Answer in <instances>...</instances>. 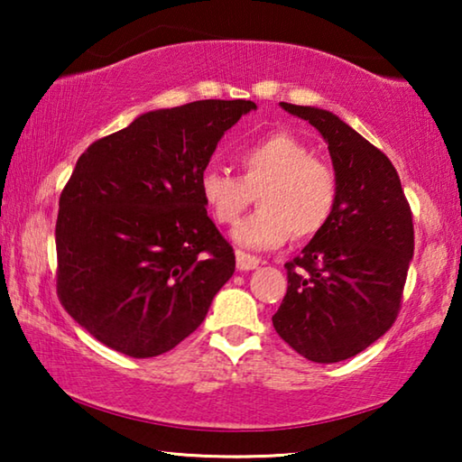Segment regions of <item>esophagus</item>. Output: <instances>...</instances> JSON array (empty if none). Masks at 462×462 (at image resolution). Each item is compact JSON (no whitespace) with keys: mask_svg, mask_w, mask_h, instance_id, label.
Instances as JSON below:
<instances>
[{"mask_svg":"<svg viewBox=\"0 0 462 462\" xmlns=\"http://www.w3.org/2000/svg\"><path fill=\"white\" fill-rule=\"evenodd\" d=\"M261 264V259H256V256L253 254H246L242 253V250H238L236 253V267L238 271H253Z\"/></svg>","mask_w":462,"mask_h":462,"instance_id":"34e87169","label":"esophagus"}]
</instances>
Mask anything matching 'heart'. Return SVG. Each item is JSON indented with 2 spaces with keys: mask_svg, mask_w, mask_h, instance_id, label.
<instances>
[{
  "mask_svg": "<svg viewBox=\"0 0 462 462\" xmlns=\"http://www.w3.org/2000/svg\"><path fill=\"white\" fill-rule=\"evenodd\" d=\"M240 177L206 169L199 195L216 224L238 220L256 195L259 209L232 230L238 246L264 250L291 238H311L326 228L338 201L334 171L311 156L308 144L289 132H273L236 154Z\"/></svg>",
  "mask_w": 462,
  "mask_h": 462,
  "instance_id": "heart-1",
  "label": "heart"
}]
</instances>
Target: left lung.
<instances>
[{
	"instance_id": "8db88e82",
	"label": "left lung",
	"mask_w": 462,
	"mask_h": 462,
	"mask_svg": "<svg viewBox=\"0 0 462 462\" xmlns=\"http://www.w3.org/2000/svg\"><path fill=\"white\" fill-rule=\"evenodd\" d=\"M281 107L326 140L338 201L326 228L285 264L273 326L308 361L340 363L395 322L413 256L411 209L391 161L346 122L311 106Z\"/></svg>"
}]
</instances>
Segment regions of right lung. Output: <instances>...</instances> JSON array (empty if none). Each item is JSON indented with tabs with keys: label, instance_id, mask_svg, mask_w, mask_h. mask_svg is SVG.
<instances>
[{
	"label": "right lung",
	"instance_id": "add662e5",
	"mask_svg": "<svg viewBox=\"0 0 462 462\" xmlns=\"http://www.w3.org/2000/svg\"><path fill=\"white\" fill-rule=\"evenodd\" d=\"M256 109L201 99L146 112L77 161L59 199L57 293L93 338L134 358L175 348L232 277L199 177L226 130Z\"/></svg>",
	"mask_w": 462,
	"mask_h": 462
}]
</instances>
